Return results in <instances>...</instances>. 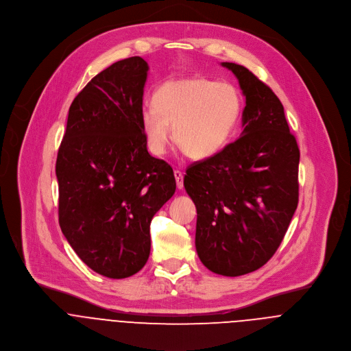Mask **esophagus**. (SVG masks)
Listing matches in <instances>:
<instances>
[{"label":"esophagus","mask_w":351,"mask_h":351,"mask_svg":"<svg viewBox=\"0 0 351 351\" xmlns=\"http://www.w3.org/2000/svg\"><path fill=\"white\" fill-rule=\"evenodd\" d=\"M173 175H175V179H176V186L178 189H183V173L180 171H173Z\"/></svg>","instance_id":"obj_1"}]
</instances>
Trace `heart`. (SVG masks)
<instances>
[{
    "instance_id": "b5f03b06",
    "label": "heart",
    "mask_w": 351,
    "mask_h": 351,
    "mask_svg": "<svg viewBox=\"0 0 351 351\" xmlns=\"http://www.w3.org/2000/svg\"><path fill=\"white\" fill-rule=\"evenodd\" d=\"M154 109L142 112L147 147L162 156L171 141L191 158L217 154L231 139L242 113V98L231 83L193 76L164 83L153 97Z\"/></svg>"
}]
</instances>
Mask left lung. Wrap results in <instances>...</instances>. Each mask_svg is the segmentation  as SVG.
I'll return each mask as SVG.
<instances>
[{
	"label": "left lung",
	"instance_id": "8db88e82",
	"mask_svg": "<svg viewBox=\"0 0 351 351\" xmlns=\"http://www.w3.org/2000/svg\"><path fill=\"white\" fill-rule=\"evenodd\" d=\"M221 65L246 97L243 131L217 154L191 164L184 189L197 208L199 260L234 278L265 265L280 246L298 206L300 149L276 94L243 65Z\"/></svg>",
	"mask_w": 351,
	"mask_h": 351
}]
</instances>
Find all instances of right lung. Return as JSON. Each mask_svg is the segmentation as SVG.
I'll return each instance as SVG.
<instances>
[{
	"label": "right lung",
	"mask_w": 351,
	"mask_h": 351,
	"mask_svg": "<svg viewBox=\"0 0 351 351\" xmlns=\"http://www.w3.org/2000/svg\"><path fill=\"white\" fill-rule=\"evenodd\" d=\"M147 71L135 56L95 75L69 106L56 161L61 231L90 269L110 279L143 268L152 219L176 190L171 165L146 147Z\"/></svg>",
	"instance_id": "right-lung-1"
}]
</instances>
